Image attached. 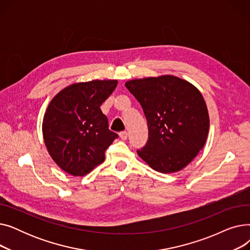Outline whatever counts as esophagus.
Here are the masks:
<instances>
[{
    "instance_id": "1",
    "label": "esophagus",
    "mask_w": 250,
    "mask_h": 250,
    "mask_svg": "<svg viewBox=\"0 0 250 250\" xmlns=\"http://www.w3.org/2000/svg\"><path fill=\"white\" fill-rule=\"evenodd\" d=\"M120 138L123 140V141H125L127 139V133L126 132H122L120 133Z\"/></svg>"
}]
</instances>
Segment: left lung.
Returning <instances> with one entry per match:
<instances>
[{
    "instance_id": "1",
    "label": "left lung",
    "mask_w": 250,
    "mask_h": 250,
    "mask_svg": "<svg viewBox=\"0 0 250 250\" xmlns=\"http://www.w3.org/2000/svg\"><path fill=\"white\" fill-rule=\"evenodd\" d=\"M125 87L146 115L149 138L140 158L161 173L187 167L204 148L209 117L200 90L172 75L134 79Z\"/></svg>"
}]
</instances>
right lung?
<instances>
[{
  "label": "right lung",
  "mask_w": 250,
  "mask_h": 250,
  "mask_svg": "<svg viewBox=\"0 0 250 250\" xmlns=\"http://www.w3.org/2000/svg\"><path fill=\"white\" fill-rule=\"evenodd\" d=\"M116 80H92L69 85L51 99L42 121V135L51 159L73 176H84L105 159L117 135L108 129L100 105Z\"/></svg>",
  "instance_id": "1"
}]
</instances>
